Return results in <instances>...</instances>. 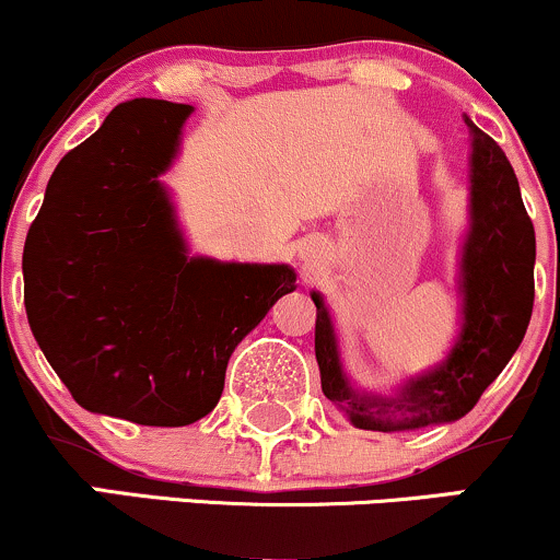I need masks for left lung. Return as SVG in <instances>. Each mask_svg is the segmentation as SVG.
Returning <instances> with one entry per match:
<instances>
[{"instance_id":"obj_1","label":"left lung","mask_w":560,"mask_h":560,"mask_svg":"<svg viewBox=\"0 0 560 560\" xmlns=\"http://www.w3.org/2000/svg\"><path fill=\"white\" fill-rule=\"evenodd\" d=\"M471 133L468 231L460 247V329L447 358L410 376L395 395L358 389L347 376L329 307L318 292L320 389L358 429L410 432L464 419L522 345L535 302V226L498 141L464 115Z\"/></svg>"}]
</instances>
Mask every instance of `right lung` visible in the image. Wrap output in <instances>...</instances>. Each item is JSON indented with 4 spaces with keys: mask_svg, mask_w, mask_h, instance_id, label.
Returning a JSON list of instances; mask_svg holds the SVG:
<instances>
[{
    "mask_svg": "<svg viewBox=\"0 0 560 560\" xmlns=\"http://www.w3.org/2000/svg\"><path fill=\"white\" fill-rule=\"evenodd\" d=\"M195 107L124 102L60 160L23 249L44 358L92 413L186 427L221 400L236 345L298 289L287 262L189 255L168 186Z\"/></svg>",
    "mask_w": 560,
    "mask_h": 560,
    "instance_id": "add662e5",
    "label": "right lung"
}]
</instances>
